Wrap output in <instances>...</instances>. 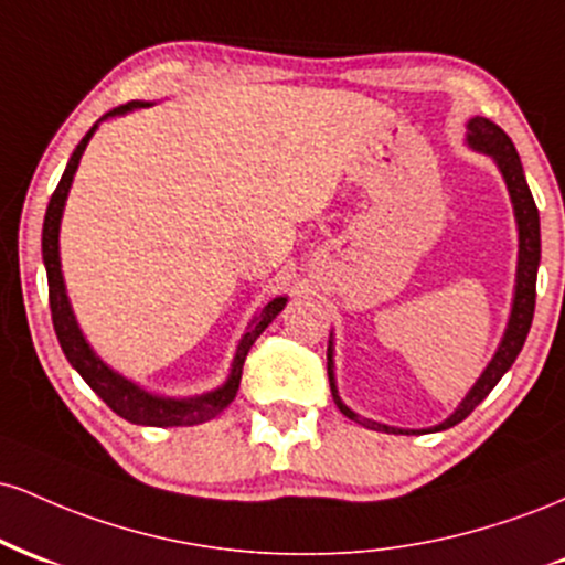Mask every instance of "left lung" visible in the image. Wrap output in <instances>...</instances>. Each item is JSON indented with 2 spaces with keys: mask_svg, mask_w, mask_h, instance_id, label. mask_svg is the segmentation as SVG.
<instances>
[{
  "mask_svg": "<svg viewBox=\"0 0 565 565\" xmlns=\"http://www.w3.org/2000/svg\"><path fill=\"white\" fill-rule=\"evenodd\" d=\"M468 140L472 148L478 151L491 153L497 159L499 170L504 174V183L510 188V199L512 206H515V220H518V236H521V255H518V287H515V302H512V316L508 323V332H504L502 345H499L497 355L491 359V364L486 366V372L481 374V380L476 382V387L468 393V398L459 404L457 412L446 419L444 425H438L436 430H446V427L462 423L465 417L476 408L481 401L494 391V385L502 380V374L515 364L518 353H521L523 342H526V334L531 329V319H534V305H536V268H540V252H542V242H540V210H536L534 196H531L529 183H526V174H523L521 159H518L515 146L508 138L504 129H499L494 121L476 119L468 125ZM332 345V342H329ZM327 369H329V385H332V395H334V404L340 406V412L345 417L355 419V423L372 427V430H385V433H404V430H395V427L387 425H377L372 419H359V414H353L350 408L342 404L340 395H337L334 387V374H332V348H327Z\"/></svg>",
  "mask_w": 565,
  "mask_h": 565,
  "instance_id": "left-lung-1",
  "label": "left lung"
}]
</instances>
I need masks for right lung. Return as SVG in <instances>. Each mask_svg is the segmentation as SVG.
<instances>
[{
    "instance_id": "add662e5",
    "label": "right lung",
    "mask_w": 565,
    "mask_h": 565,
    "mask_svg": "<svg viewBox=\"0 0 565 565\" xmlns=\"http://www.w3.org/2000/svg\"><path fill=\"white\" fill-rule=\"evenodd\" d=\"M148 103H125V106H116L106 116L114 114H125L132 111V108H142ZM97 127V125H95ZM95 127H89V132L84 135L76 151L71 153L66 172H63L61 183L53 191V199L47 204V215H44V228H42V257L44 265H47V287H50V313H53V327L57 334V342H61L63 353H66L68 364L82 374L84 382H87L93 391L106 401L108 408H114L119 417H125L127 423L135 425H153V427H172V425H199L204 419L217 417L223 408L231 406V401L236 398L238 393V382H242V369L246 361V353L249 348L255 345L257 337L263 334V329L268 327L270 321L281 313V308L287 305L284 297H276L270 300L265 308L260 310L255 321H252V329L244 334L242 345L236 350V361H233V372L228 382L215 393L199 395V398H185V401H172V398H159V395H151L140 387H135L132 382H127L125 377L111 372L100 359L89 350L87 342L76 327L74 313H71V305L66 297V287H63V276H61V257H57V231H61V215H63V204H66L71 180H74L76 167H79L82 151L87 146L89 138H93Z\"/></svg>"
}]
</instances>
